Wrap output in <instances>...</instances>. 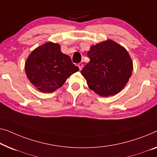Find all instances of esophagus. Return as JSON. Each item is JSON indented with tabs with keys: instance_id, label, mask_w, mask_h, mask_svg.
I'll list each match as a JSON object with an SVG mask.
<instances>
[{
	"instance_id": "1",
	"label": "esophagus",
	"mask_w": 157,
	"mask_h": 157,
	"mask_svg": "<svg viewBox=\"0 0 157 157\" xmlns=\"http://www.w3.org/2000/svg\"><path fill=\"white\" fill-rule=\"evenodd\" d=\"M78 67H79V71H81L82 68V67H83V64L81 63H79L78 64Z\"/></svg>"
}]
</instances>
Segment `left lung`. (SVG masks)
<instances>
[{
    "instance_id": "8db88e82",
    "label": "left lung",
    "mask_w": 157,
    "mask_h": 157,
    "mask_svg": "<svg viewBox=\"0 0 157 157\" xmlns=\"http://www.w3.org/2000/svg\"><path fill=\"white\" fill-rule=\"evenodd\" d=\"M87 56L90 60L81 74L91 90L107 97L125 87L132 75L133 63L123 46L108 39L92 45Z\"/></svg>"
}]
</instances>
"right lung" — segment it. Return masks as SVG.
<instances>
[{"mask_svg": "<svg viewBox=\"0 0 157 157\" xmlns=\"http://www.w3.org/2000/svg\"><path fill=\"white\" fill-rule=\"evenodd\" d=\"M25 68L30 82L44 93L53 92L61 87L71 75L79 71L71 57L61 52L60 44L51 41L32 51Z\"/></svg>", "mask_w": 157, "mask_h": 157, "instance_id": "add662e5", "label": "right lung"}]
</instances>
